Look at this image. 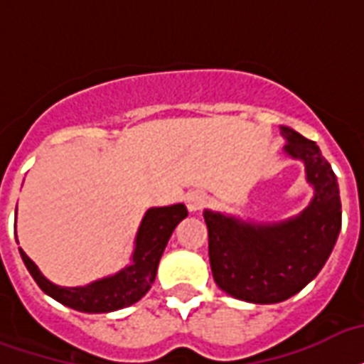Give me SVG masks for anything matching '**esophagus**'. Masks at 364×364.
Listing matches in <instances>:
<instances>
[{"mask_svg":"<svg viewBox=\"0 0 364 364\" xmlns=\"http://www.w3.org/2000/svg\"><path fill=\"white\" fill-rule=\"evenodd\" d=\"M185 202H187V208L191 210V212H198V210H202V208L206 206L208 196L204 193H198V191H194V193L187 194Z\"/></svg>","mask_w":364,"mask_h":364,"instance_id":"34e87169","label":"esophagus"}]
</instances>
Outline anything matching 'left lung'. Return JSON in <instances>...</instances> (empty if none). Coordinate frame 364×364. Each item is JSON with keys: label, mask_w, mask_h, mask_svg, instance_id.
Segmentation results:
<instances>
[{"label": "left lung", "mask_w": 364, "mask_h": 364, "mask_svg": "<svg viewBox=\"0 0 364 364\" xmlns=\"http://www.w3.org/2000/svg\"><path fill=\"white\" fill-rule=\"evenodd\" d=\"M284 152L305 164L315 188L304 212L279 223H252L204 210L213 281L250 304H279L305 288L323 269L342 229L336 173L315 141L281 127Z\"/></svg>", "instance_id": "1"}]
</instances>
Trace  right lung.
Segmentation results:
<instances>
[{
	"instance_id": "right-lung-1",
	"label": "right lung",
	"mask_w": 364,
	"mask_h": 364,
	"mask_svg": "<svg viewBox=\"0 0 364 364\" xmlns=\"http://www.w3.org/2000/svg\"><path fill=\"white\" fill-rule=\"evenodd\" d=\"M188 212L185 204L173 206L151 208L146 210L145 218L139 225L135 237V250H133L132 263L118 271L116 274L99 279V281L85 284V287H59L47 281L30 257L18 248L21 257L30 274L34 277L38 287L57 299L59 304L72 307L82 313H110L143 298L151 290L152 282L156 279V269L164 248L170 240L171 232L179 221L187 218ZM16 237V235H15Z\"/></svg>"
}]
</instances>
